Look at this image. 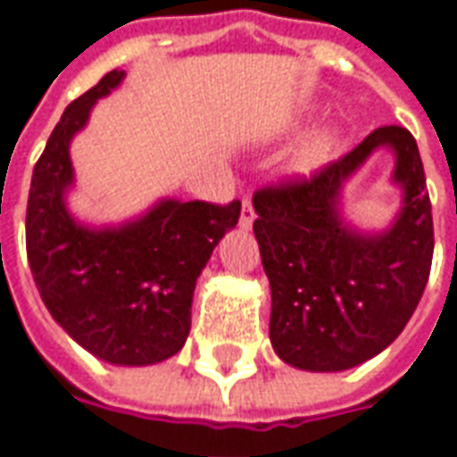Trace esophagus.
<instances>
[{
  "instance_id": "esophagus-1",
  "label": "esophagus",
  "mask_w": 457,
  "mask_h": 457,
  "mask_svg": "<svg viewBox=\"0 0 457 457\" xmlns=\"http://www.w3.org/2000/svg\"><path fill=\"white\" fill-rule=\"evenodd\" d=\"M257 218V212H254V205H252V200H245L242 203V215H239V228L249 229L252 228V222Z\"/></svg>"
}]
</instances>
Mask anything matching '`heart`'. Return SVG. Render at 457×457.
Here are the masks:
<instances>
[{
	"instance_id": "obj_1",
	"label": "heart",
	"mask_w": 457,
	"mask_h": 457,
	"mask_svg": "<svg viewBox=\"0 0 457 457\" xmlns=\"http://www.w3.org/2000/svg\"><path fill=\"white\" fill-rule=\"evenodd\" d=\"M330 144H333V137H330L328 131L318 134L316 139H311V144H308L306 149H303V154H301V166H303V169H311L313 163H318V159L330 149Z\"/></svg>"
}]
</instances>
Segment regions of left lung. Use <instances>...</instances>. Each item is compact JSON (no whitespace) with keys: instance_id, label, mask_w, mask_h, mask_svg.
<instances>
[{"instance_id":"obj_1","label":"left lung","mask_w":457,"mask_h":457,"mask_svg":"<svg viewBox=\"0 0 457 457\" xmlns=\"http://www.w3.org/2000/svg\"><path fill=\"white\" fill-rule=\"evenodd\" d=\"M389 145L403 210L384 233L353 230L339 215L342 183ZM254 237L271 287L269 337L277 354L308 372H340L392 345L431 274L433 218L419 146L403 127H379L313 176L254 193Z\"/></svg>"}]
</instances>
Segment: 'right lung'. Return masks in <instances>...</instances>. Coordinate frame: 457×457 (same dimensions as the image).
<instances>
[{
  "instance_id": "add662e5",
  "label": "right lung",
  "mask_w": 457,
  "mask_h": 457,
  "mask_svg": "<svg viewBox=\"0 0 457 457\" xmlns=\"http://www.w3.org/2000/svg\"><path fill=\"white\" fill-rule=\"evenodd\" d=\"M112 71L65 107L36 161L26 205V254L48 313L75 343L110 364L144 367L169 360L190 333L200 271L242 203L161 200L120 228L93 229L71 218V139L93 104L121 83Z\"/></svg>"
}]
</instances>
